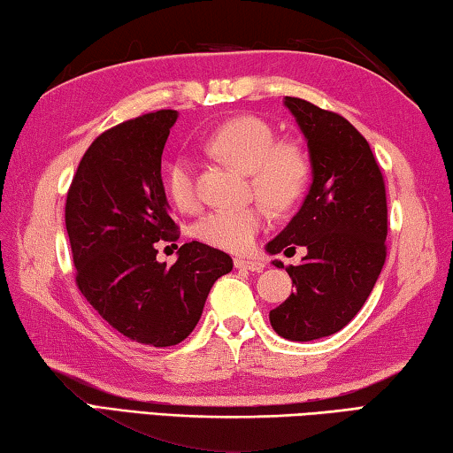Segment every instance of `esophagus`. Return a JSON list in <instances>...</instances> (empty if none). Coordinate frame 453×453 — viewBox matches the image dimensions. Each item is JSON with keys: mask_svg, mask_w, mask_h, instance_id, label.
Returning a JSON list of instances; mask_svg holds the SVG:
<instances>
[{"mask_svg": "<svg viewBox=\"0 0 453 453\" xmlns=\"http://www.w3.org/2000/svg\"><path fill=\"white\" fill-rule=\"evenodd\" d=\"M236 269H247L250 273H261L265 269V263L261 258H249V257H236L234 258Z\"/></svg>", "mask_w": 453, "mask_h": 453, "instance_id": "obj_1", "label": "esophagus"}]
</instances>
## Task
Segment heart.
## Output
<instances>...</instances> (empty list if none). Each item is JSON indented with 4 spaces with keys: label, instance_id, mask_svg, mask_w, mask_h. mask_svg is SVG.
<instances>
[{
    "label": "heart",
    "instance_id": "heart-1",
    "mask_svg": "<svg viewBox=\"0 0 453 453\" xmlns=\"http://www.w3.org/2000/svg\"><path fill=\"white\" fill-rule=\"evenodd\" d=\"M209 148L228 165L250 173V182L258 196L277 211H285L296 203L305 190L309 178V160L301 146L277 142L275 132L257 116H239L209 136ZM166 190L176 209L192 212L198 206L195 173L188 158H176L166 170ZM265 225L261 206L212 211L196 225L198 239L225 250H247L253 247L258 231Z\"/></svg>",
    "mask_w": 453,
    "mask_h": 453
}]
</instances>
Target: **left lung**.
Here are the masks:
<instances>
[{
	"label": "left lung",
	"instance_id": "8db88e82",
	"mask_svg": "<svg viewBox=\"0 0 453 453\" xmlns=\"http://www.w3.org/2000/svg\"><path fill=\"white\" fill-rule=\"evenodd\" d=\"M307 142L311 187L301 209L269 255L305 247L301 265L287 269L295 293L269 313L271 327L288 341L329 337L359 313L385 263L388 200L375 157L343 116L285 96ZM273 265L283 269L275 258Z\"/></svg>",
	"mask_w": 453,
	"mask_h": 453
}]
</instances>
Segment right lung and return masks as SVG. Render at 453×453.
<instances>
[{
	"mask_svg": "<svg viewBox=\"0 0 453 453\" xmlns=\"http://www.w3.org/2000/svg\"><path fill=\"white\" fill-rule=\"evenodd\" d=\"M178 118L158 110L100 134L80 160L65 200L76 283L104 321L136 343L170 347L187 339L233 258L192 241L173 266L157 242L176 241L162 184V150Z\"/></svg>",
	"mask_w": 453,
	"mask_h": 453,
	"instance_id": "right-lung-1",
	"label": "right lung"
}]
</instances>
